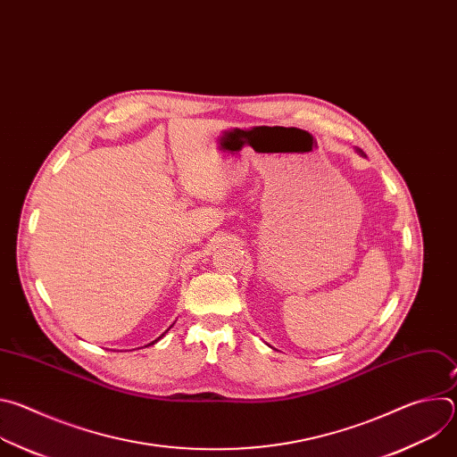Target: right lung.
Listing matches in <instances>:
<instances>
[{"label":"right lung","instance_id":"obj_1","mask_svg":"<svg viewBox=\"0 0 457 457\" xmlns=\"http://www.w3.org/2000/svg\"><path fill=\"white\" fill-rule=\"evenodd\" d=\"M162 337H164V335H162ZM159 338H161V337H159ZM159 338H157V340H159ZM157 340H155V342H157ZM155 342H152V344H155ZM152 344H150V345H152Z\"/></svg>","mask_w":457,"mask_h":457}]
</instances>
